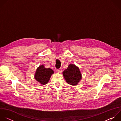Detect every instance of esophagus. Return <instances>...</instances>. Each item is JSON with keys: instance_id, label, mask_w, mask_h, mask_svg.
<instances>
[{"instance_id": "obj_1", "label": "esophagus", "mask_w": 121, "mask_h": 121, "mask_svg": "<svg viewBox=\"0 0 121 121\" xmlns=\"http://www.w3.org/2000/svg\"><path fill=\"white\" fill-rule=\"evenodd\" d=\"M56 72L58 73H61L62 72V70L61 69H57Z\"/></svg>"}]
</instances>
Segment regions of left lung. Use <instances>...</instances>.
I'll return each instance as SVG.
<instances>
[{
	"label": "left lung",
	"mask_w": 121,
	"mask_h": 121,
	"mask_svg": "<svg viewBox=\"0 0 121 121\" xmlns=\"http://www.w3.org/2000/svg\"><path fill=\"white\" fill-rule=\"evenodd\" d=\"M63 75L66 82L73 86H76L82 77L79 67L74 64H70L67 68L63 71Z\"/></svg>",
	"instance_id": "left-lung-1"
}]
</instances>
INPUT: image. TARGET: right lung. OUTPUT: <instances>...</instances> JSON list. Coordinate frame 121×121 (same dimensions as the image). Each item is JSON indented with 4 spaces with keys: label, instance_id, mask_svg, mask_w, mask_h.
<instances>
[{
    "label": "right lung",
    "instance_id": "obj_1",
    "mask_svg": "<svg viewBox=\"0 0 121 121\" xmlns=\"http://www.w3.org/2000/svg\"><path fill=\"white\" fill-rule=\"evenodd\" d=\"M54 73L53 70L51 68H47L44 65H40L36 70L34 78L40 84L45 85L49 82Z\"/></svg>",
    "mask_w": 121,
    "mask_h": 121
}]
</instances>
